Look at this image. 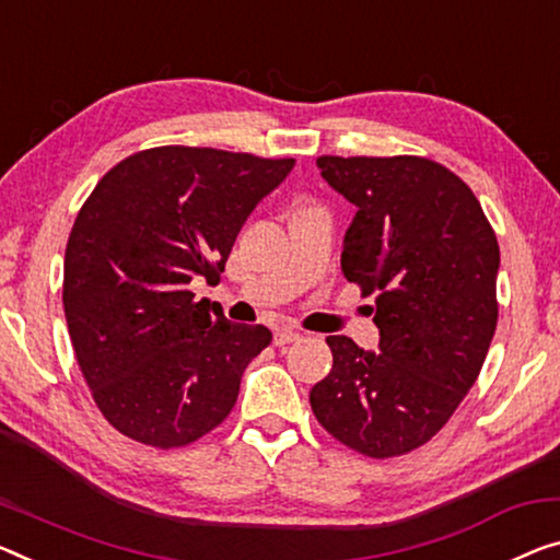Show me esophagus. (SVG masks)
I'll return each instance as SVG.
<instances>
[{"mask_svg":"<svg viewBox=\"0 0 560 560\" xmlns=\"http://www.w3.org/2000/svg\"><path fill=\"white\" fill-rule=\"evenodd\" d=\"M299 339H302V334H299L296 329H279L277 334H273V345L277 347L291 345V341H299Z\"/></svg>","mask_w":560,"mask_h":560,"instance_id":"obj_1","label":"esophagus"}]
</instances>
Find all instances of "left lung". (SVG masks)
<instances>
[{
  "label": "left lung",
  "mask_w": 560,
  "mask_h": 560,
  "mask_svg": "<svg viewBox=\"0 0 560 560\" xmlns=\"http://www.w3.org/2000/svg\"><path fill=\"white\" fill-rule=\"evenodd\" d=\"M357 213L341 273L374 294L380 352L327 337L334 364L308 392L316 420L366 457L412 453L445 428L498 324L495 231L465 180L420 155H322Z\"/></svg>",
  "instance_id": "left-lung-1"
}]
</instances>
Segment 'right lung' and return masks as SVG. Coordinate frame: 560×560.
<instances>
[{"label": "right lung", "mask_w": 560, "mask_h": 560, "mask_svg": "<svg viewBox=\"0 0 560 560\" xmlns=\"http://www.w3.org/2000/svg\"><path fill=\"white\" fill-rule=\"evenodd\" d=\"M294 158L161 145L128 155L82 203L62 304L97 410L125 438L183 447L219 428L246 364L271 345L190 283H219L241 226Z\"/></svg>", "instance_id": "1"}]
</instances>
